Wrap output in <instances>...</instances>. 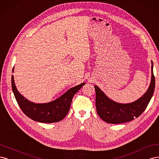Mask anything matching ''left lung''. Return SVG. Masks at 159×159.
I'll use <instances>...</instances> for the list:
<instances>
[{
    "label": "left lung",
    "instance_id": "8db88e82",
    "mask_svg": "<svg viewBox=\"0 0 159 159\" xmlns=\"http://www.w3.org/2000/svg\"><path fill=\"white\" fill-rule=\"evenodd\" d=\"M151 64V80L149 86L141 98L131 103H117L109 98L98 86H94L96 111L102 120L108 124H122L134 120L145 111L154 93L155 87L152 61Z\"/></svg>",
    "mask_w": 159,
    "mask_h": 159
}]
</instances>
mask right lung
<instances>
[{
	"mask_svg": "<svg viewBox=\"0 0 159 159\" xmlns=\"http://www.w3.org/2000/svg\"><path fill=\"white\" fill-rule=\"evenodd\" d=\"M14 71V69L12 72ZM85 83L73 87L59 98L52 102L35 104L30 102L18 91L12 75V89L18 104L24 113L30 119L42 123H55L62 120L68 114L73 96Z\"/></svg>",
	"mask_w": 159,
	"mask_h": 159,
	"instance_id": "right-lung-1",
	"label": "right lung"
}]
</instances>
